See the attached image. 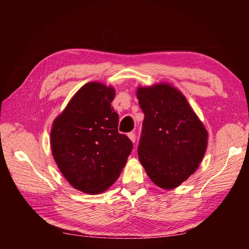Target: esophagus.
I'll return each instance as SVG.
<instances>
[{"instance_id": "esophagus-1", "label": "esophagus", "mask_w": 249, "mask_h": 249, "mask_svg": "<svg viewBox=\"0 0 249 249\" xmlns=\"http://www.w3.org/2000/svg\"><path fill=\"white\" fill-rule=\"evenodd\" d=\"M128 137H129V140L132 141L133 142H136V134H135L134 132H130V133H128Z\"/></svg>"}]
</instances>
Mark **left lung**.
Masks as SVG:
<instances>
[{"label":"left lung","mask_w":249,"mask_h":249,"mask_svg":"<svg viewBox=\"0 0 249 249\" xmlns=\"http://www.w3.org/2000/svg\"><path fill=\"white\" fill-rule=\"evenodd\" d=\"M137 98L145 115L140 161L158 187H178L199 167L208 132L184 96L171 86L140 88Z\"/></svg>","instance_id":"1"}]
</instances>
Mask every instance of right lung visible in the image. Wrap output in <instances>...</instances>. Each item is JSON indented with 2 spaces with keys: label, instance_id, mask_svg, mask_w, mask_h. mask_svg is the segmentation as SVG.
Returning <instances> with one entry per match:
<instances>
[{
  "label": "right lung",
  "instance_id": "obj_1",
  "mask_svg": "<svg viewBox=\"0 0 249 249\" xmlns=\"http://www.w3.org/2000/svg\"><path fill=\"white\" fill-rule=\"evenodd\" d=\"M115 91L87 83L53 122L52 150L61 174L73 188L96 195L119 178L133 142L119 132L112 107Z\"/></svg>",
  "mask_w": 249,
  "mask_h": 249
}]
</instances>
